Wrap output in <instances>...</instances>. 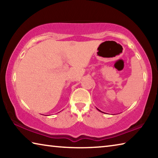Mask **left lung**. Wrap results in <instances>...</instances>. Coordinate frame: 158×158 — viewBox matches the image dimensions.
I'll return each mask as SVG.
<instances>
[{
    "instance_id": "obj_1",
    "label": "left lung",
    "mask_w": 158,
    "mask_h": 158,
    "mask_svg": "<svg viewBox=\"0 0 158 158\" xmlns=\"http://www.w3.org/2000/svg\"><path fill=\"white\" fill-rule=\"evenodd\" d=\"M97 109H98V111H100V110H99V109H98V108H97ZM101 112H102V111H101ZM102 113H104V112H102Z\"/></svg>"
}]
</instances>
